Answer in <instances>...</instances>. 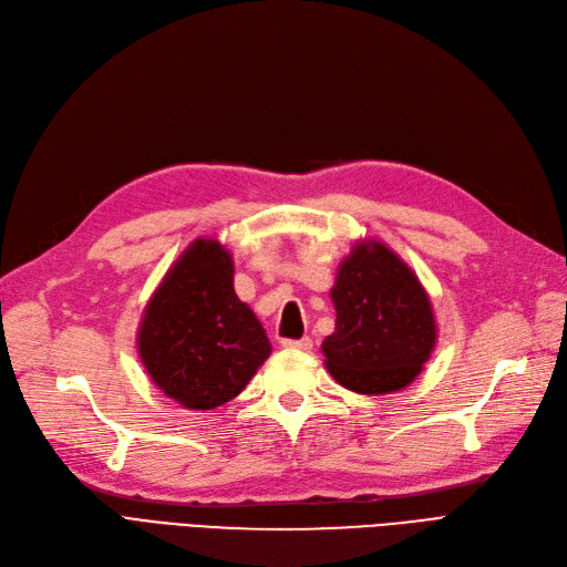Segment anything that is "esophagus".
<instances>
[{"label":"esophagus","instance_id":"1","mask_svg":"<svg viewBox=\"0 0 567 567\" xmlns=\"http://www.w3.org/2000/svg\"><path fill=\"white\" fill-rule=\"evenodd\" d=\"M281 344L286 349H298V351H309L311 349V340L302 338V340H281Z\"/></svg>","mask_w":567,"mask_h":567}]
</instances>
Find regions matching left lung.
I'll use <instances>...</instances> for the list:
<instances>
[{
    "label": "left lung",
    "mask_w": 567,
    "mask_h": 567,
    "mask_svg": "<svg viewBox=\"0 0 567 567\" xmlns=\"http://www.w3.org/2000/svg\"><path fill=\"white\" fill-rule=\"evenodd\" d=\"M336 333L321 344L328 373L357 394L413 382L436 344L434 309L415 271L382 241H359L340 262Z\"/></svg>",
    "instance_id": "8db88e82"
}]
</instances>
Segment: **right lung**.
<instances>
[{
	"mask_svg": "<svg viewBox=\"0 0 567 567\" xmlns=\"http://www.w3.org/2000/svg\"><path fill=\"white\" fill-rule=\"evenodd\" d=\"M271 344L234 292V262L216 239L187 246L150 298L138 354L152 382L189 410H213L244 392Z\"/></svg>",
	"mask_w": 567,
	"mask_h": 567,
	"instance_id": "right-lung-1",
	"label": "right lung"
}]
</instances>
